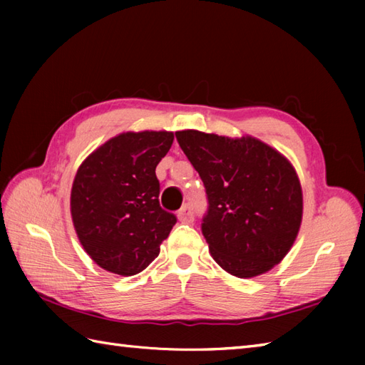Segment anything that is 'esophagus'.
Masks as SVG:
<instances>
[{"instance_id": "obj_1", "label": "esophagus", "mask_w": 365, "mask_h": 365, "mask_svg": "<svg viewBox=\"0 0 365 365\" xmlns=\"http://www.w3.org/2000/svg\"><path fill=\"white\" fill-rule=\"evenodd\" d=\"M178 220H180L182 222H191L192 220H195V212H192V205L191 204H185L180 210H178L177 213Z\"/></svg>"}]
</instances>
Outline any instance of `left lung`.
Returning a JSON list of instances; mask_svg holds the SVG:
<instances>
[{
	"instance_id": "obj_1",
	"label": "left lung",
	"mask_w": 365,
	"mask_h": 365,
	"mask_svg": "<svg viewBox=\"0 0 365 365\" xmlns=\"http://www.w3.org/2000/svg\"><path fill=\"white\" fill-rule=\"evenodd\" d=\"M207 195L200 230L212 257L227 273H265L298 235L302 192L293 166L254 138L232 139L197 130L177 131Z\"/></svg>"
}]
</instances>
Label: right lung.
Segmentation results:
<instances>
[{"mask_svg":"<svg viewBox=\"0 0 365 365\" xmlns=\"http://www.w3.org/2000/svg\"><path fill=\"white\" fill-rule=\"evenodd\" d=\"M173 141L170 131L122 133L83 161L72 187V220L98 267L133 276L158 257L177 216L160 205L155 169Z\"/></svg>","mask_w":365,"mask_h":365,"instance_id":"right-lung-1","label":"right lung"}]
</instances>
